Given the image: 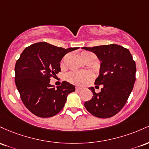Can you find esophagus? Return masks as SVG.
Returning <instances> with one entry per match:
<instances>
[{
    "mask_svg": "<svg viewBox=\"0 0 149 149\" xmlns=\"http://www.w3.org/2000/svg\"><path fill=\"white\" fill-rule=\"evenodd\" d=\"M81 87H80V86H76V87H75V89H76V91H79V90H81Z\"/></svg>",
    "mask_w": 149,
    "mask_h": 149,
    "instance_id": "1",
    "label": "esophagus"
}]
</instances>
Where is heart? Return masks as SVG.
Listing matches in <instances>:
<instances>
[{"mask_svg":"<svg viewBox=\"0 0 149 149\" xmlns=\"http://www.w3.org/2000/svg\"><path fill=\"white\" fill-rule=\"evenodd\" d=\"M82 54L93 55L89 52H83ZM66 77L70 83L77 85H83L93 77V74L88 71H74L68 73Z\"/></svg>","mask_w":149,"mask_h":149,"instance_id":"b5f03b06","label":"heart"}]
</instances>
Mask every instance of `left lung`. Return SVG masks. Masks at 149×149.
<instances>
[{
	"mask_svg": "<svg viewBox=\"0 0 149 149\" xmlns=\"http://www.w3.org/2000/svg\"><path fill=\"white\" fill-rule=\"evenodd\" d=\"M82 49L94 53L101 61L99 76L95 84L103 85L99 93L95 92L93 87L89 88L93 97L85 102V108L97 118H111L124 107L132 91L136 80V63L127 48L119 45Z\"/></svg>",
	"mask_w": 149,
	"mask_h": 149,
	"instance_id": "left-lung-1",
	"label": "left lung"
}]
</instances>
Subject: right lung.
I'll return each instance as SVG.
<instances>
[{
	"label": "right lung",
	"mask_w": 149,
	"mask_h": 149,
	"mask_svg": "<svg viewBox=\"0 0 149 149\" xmlns=\"http://www.w3.org/2000/svg\"><path fill=\"white\" fill-rule=\"evenodd\" d=\"M78 47L63 48L46 42L36 43L21 53L15 67L16 86L21 99L30 112L40 118H50L63 109L74 85L63 81L55 88L51 77L61 72L62 58Z\"/></svg>",
	"instance_id": "obj_1"
}]
</instances>
